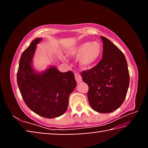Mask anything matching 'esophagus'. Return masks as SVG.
Segmentation results:
<instances>
[{"instance_id":"esophagus-1","label":"esophagus","mask_w":148,"mask_h":148,"mask_svg":"<svg viewBox=\"0 0 148 148\" xmlns=\"http://www.w3.org/2000/svg\"><path fill=\"white\" fill-rule=\"evenodd\" d=\"M75 78H76V80L77 84L80 83V82H82V76L77 73H75Z\"/></svg>"}]
</instances>
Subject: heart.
Returning a JSON list of instances; mask_svg holds the SVG:
<instances>
[{"instance_id":"heart-1","label":"heart","mask_w":148,"mask_h":148,"mask_svg":"<svg viewBox=\"0 0 148 148\" xmlns=\"http://www.w3.org/2000/svg\"><path fill=\"white\" fill-rule=\"evenodd\" d=\"M103 52V46L99 41L84 42L70 47L66 51L69 57L78 58L79 66L88 69L98 62Z\"/></svg>"}]
</instances>
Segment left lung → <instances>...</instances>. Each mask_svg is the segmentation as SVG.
<instances>
[{
    "mask_svg": "<svg viewBox=\"0 0 148 148\" xmlns=\"http://www.w3.org/2000/svg\"><path fill=\"white\" fill-rule=\"evenodd\" d=\"M103 52L97 66L81 73L88 85L87 93L91 107L99 113H110L121 106L129 86L126 58L116 45L101 36Z\"/></svg>",
    "mask_w": 148,
    "mask_h": 148,
    "instance_id": "1",
    "label": "left lung"
}]
</instances>
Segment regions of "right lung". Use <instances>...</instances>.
Segmentation results:
<instances>
[{
  "instance_id": "obj_1",
  "label": "right lung",
  "mask_w": 148,
  "mask_h": 148,
  "mask_svg": "<svg viewBox=\"0 0 148 148\" xmlns=\"http://www.w3.org/2000/svg\"><path fill=\"white\" fill-rule=\"evenodd\" d=\"M37 38L22 53L17 73L20 92L27 106L34 113L46 118H55L66 111L70 95L76 86L72 71L61 72L50 66L42 72L32 66L37 44L42 40Z\"/></svg>"
}]
</instances>
